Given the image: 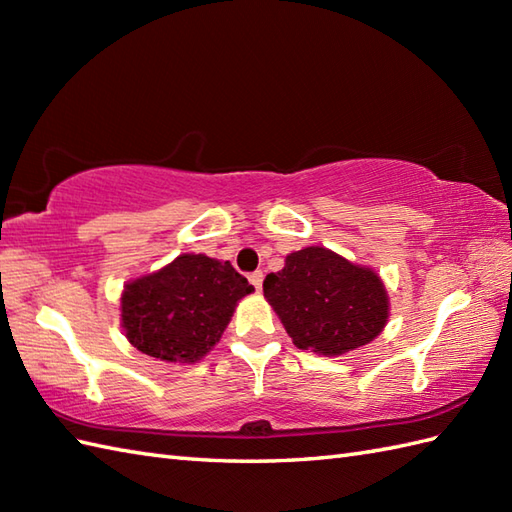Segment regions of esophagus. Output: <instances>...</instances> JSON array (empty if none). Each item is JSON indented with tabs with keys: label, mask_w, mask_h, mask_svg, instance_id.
I'll use <instances>...</instances> for the list:
<instances>
[{
	"label": "esophagus",
	"mask_w": 512,
	"mask_h": 512,
	"mask_svg": "<svg viewBox=\"0 0 512 512\" xmlns=\"http://www.w3.org/2000/svg\"><path fill=\"white\" fill-rule=\"evenodd\" d=\"M248 281L250 284L255 286V290H262V284H264V273L262 270H255V273L248 275Z\"/></svg>",
	"instance_id": "obj_1"
}]
</instances>
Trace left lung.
<instances>
[{
	"mask_svg": "<svg viewBox=\"0 0 512 512\" xmlns=\"http://www.w3.org/2000/svg\"><path fill=\"white\" fill-rule=\"evenodd\" d=\"M264 297L292 343L323 356L374 341L389 317L383 279L323 246L290 253L286 266L264 279Z\"/></svg>",
	"mask_w": 512,
	"mask_h": 512,
	"instance_id": "left-lung-1",
	"label": "left lung"
}]
</instances>
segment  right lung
Listing matches in <instances>:
<instances>
[{"label": "right lung", "mask_w": 512, "mask_h": 512, "mask_svg": "<svg viewBox=\"0 0 512 512\" xmlns=\"http://www.w3.org/2000/svg\"><path fill=\"white\" fill-rule=\"evenodd\" d=\"M255 288L228 262L180 255L129 281L121 295L127 341L167 363H195L213 350L237 301Z\"/></svg>", "instance_id": "right-lung-1"}]
</instances>
